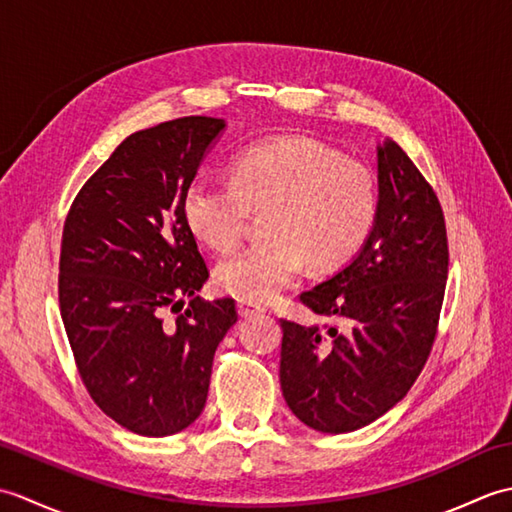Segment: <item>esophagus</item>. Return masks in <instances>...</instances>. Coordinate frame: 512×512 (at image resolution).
Wrapping results in <instances>:
<instances>
[{
	"instance_id": "34e87169",
	"label": "esophagus",
	"mask_w": 512,
	"mask_h": 512,
	"mask_svg": "<svg viewBox=\"0 0 512 512\" xmlns=\"http://www.w3.org/2000/svg\"><path fill=\"white\" fill-rule=\"evenodd\" d=\"M237 312H239V317H242V319H248V317H255V314H259V312H264V308L253 306V303L239 301L237 303Z\"/></svg>"
}]
</instances>
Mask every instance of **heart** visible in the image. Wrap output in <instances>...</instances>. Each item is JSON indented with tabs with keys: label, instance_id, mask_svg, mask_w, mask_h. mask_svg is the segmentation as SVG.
<instances>
[{
	"label": "heart",
	"instance_id": "b5f03b06",
	"mask_svg": "<svg viewBox=\"0 0 512 512\" xmlns=\"http://www.w3.org/2000/svg\"><path fill=\"white\" fill-rule=\"evenodd\" d=\"M250 213H264L266 237L222 259L215 284L239 301L268 303L306 259L314 270L352 262L376 224V178L317 140L275 136L235 154L228 182L193 178L184 187V224L217 253L242 239Z\"/></svg>",
	"mask_w": 512,
	"mask_h": 512
}]
</instances>
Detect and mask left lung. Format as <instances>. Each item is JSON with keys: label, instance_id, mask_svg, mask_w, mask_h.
Segmentation results:
<instances>
[{"label": "left lung", "instance_id": "1", "mask_svg": "<svg viewBox=\"0 0 512 512\" xmlns=\"http://www.w3.org/2000/svg\"><path fill=\"white\" fill-rule=\"evenodd\" d=\"M449 275L436 191L398 143L378 145V215L352 264L299 299L325 325L281 319V391L314 431L347 433L407 396L431 354Z\"/></svg>", "mask_w": 512, "mask_h": 512}]
</instances>
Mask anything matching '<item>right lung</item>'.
I'll list each match as a JSON object with an SVG mask.
<instances>
[{"label": "right lung", "instance_id": "right-lung-1", "mask_svg": "<svg viewBox=\"0 0 512 512\" xmlns=\"http://www.w3.org/2000/svg\"><path fill=\"white\" fill-rule=\"evenodd\" d=\"M222 118L184 116L127 136L83 184L63 224L59 308L85 389L121 427L165 438L200 416L233 299L195 297L209 268L182 193ZM182 296H191L181 312ZM181 314L165 324L161 310Z\"/></svg>", "mask_w": 512, "mask_h": 512}]
</instances>
